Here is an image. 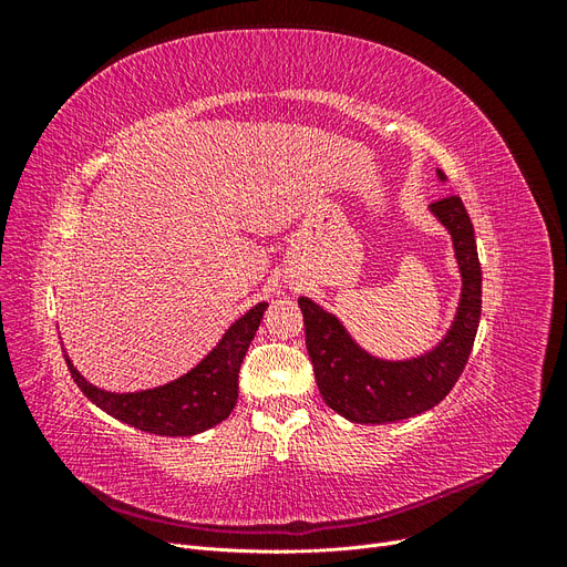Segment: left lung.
Instances as JSON below:
<instances>
[{"label":"left lung","mask_w":567,"mask_h":567,"mask_svg":"<svg viewBox=\"0 0 567 567\" xmlns=\"http://www.w3.org/2000/svg\"><path fill=\"white\" fill-rule=\"evenodd\" d=\"M444 182L442 169H437ZM431 213L450 231L461 274V298L450 331L411 359L369 354L346 326L310 298L298 305L305 317V342L323 402L352 423H394L433 409L447 398L468 362L483 307V271L466 205L450 194L431 205Z\"/></svg>","instance_id":"1"}]
</instances>
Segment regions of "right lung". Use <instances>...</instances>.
<instances>
[{"label": "right lung", "instance_id": "1", "mask_svg": "<svg viewBox=\"0 0 567 567\" xmlns=\"http://www.w3.org/2000/svg\"><path fill=\"white\" fill-rule=\"evenodd\" d=\"M265 310L267 302L250 307L244 317H238L229 326L217 346L192 371L158 388L136 392L101 390L73 367L71 357H63L78 388L87 394L90 402L104 409L113 419L153 435H198L225 421L234 411L238 400V369L244 364V357Z\"/></svg>", "mask_w": 567, "mask_h": 567}]
</instances>
